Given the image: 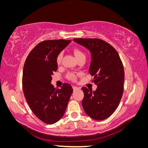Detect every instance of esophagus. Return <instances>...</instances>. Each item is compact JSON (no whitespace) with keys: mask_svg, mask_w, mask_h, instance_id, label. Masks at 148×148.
<instances>
[{"mask_svg":"<svg viewBox=\"0 0 148 148\" xmlns=\"http://www.w3.org/2000/svg\"><path fill=\"white\" fill-rule=\"evenodd\" d=\"M73 90H77V89H80V88L73 86Z\"/></svg>","mask_w":148,"mask_h":148,"instance_id":"1","label":"esophagus"}]
</instances>
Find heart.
<instances>
[{"label":"heart","mask_w":148,"mask_h":148,"mask_svg":"<svg viewBox=\"0 0 148 148\" xmlns=\"http://www.w3.org/2000/svg\"><path fill=\"white\" fill-rule=\"evenodd\" d=\"M73 52L74 55H75V56L76 57V59H78V58H79L80 57H82V56H84L85 57L84 53L81 50H79V49H73ZM62 53H59V55H58V56L57 57V63L58 64L60 63L61 60H62ZM68 77H69V78L70 79H73V80L75 79V78H76L75 75L73 73H70V74H69Z\"/></svg>","instance_id":"obj_1"}]
</instances>
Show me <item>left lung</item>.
Segmentation results:
<instances>
[{
  "label": "left lung",
  "instance_id": "obj_1",
  "mask_svg": "<svg viewBox=\"0 0 148 148\" xmlns=\"http://www.w3.org/2000/svg\"><path fill=\"white\" fill-rule=\"evenodd\" d=\"M75 42L88 49L91 61L89 73L97 84L96 91L83 87V109L89 117L102 120L117 108L123 92L124 69L117 51L100 39L78 38Z\"/></svg>",
  "mask_w": 148,
  "mask_h": 148
}]
</instances>
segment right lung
Masks as SVG:
<instances>
[{
    "mask_svg": "<svg viewBox=\"0 0 148 148\" xmlns=\"http://www.w3.org/2000/svg\"><path fill=\"white\" fill-rule=\"evenodd\" d=\"M71 40H49L39 43L26 58L22 85L31 110L47 124H53L63 117L73 88L64 83L60 89L51 84L52 75L58 69L57 57Z\"/></svg>",
    "mask_w": 148,
    "mask_h": 148,
    "instance_id": "1",
    "label": "right lung"
}]
</instances>
